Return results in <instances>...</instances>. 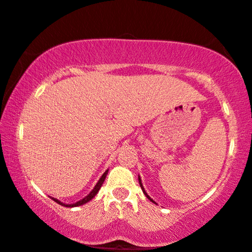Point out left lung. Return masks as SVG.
<instances>
[{
  "label": "left lung",
  "instance_id": "1",
  "mask_svg": "<svg viewBox=\"0 0 252 252\" xmlns=\"http://www.w3.org/2000/svg\"><path fill=\"white\" fill-rule=\"evenodd\" d=\"M139 183H140V186H141V189H142L143 193H145V195H146V197H147V198H148L150 201H152V202H154V204H156V202H155L154 200H153V199H152V198H150L148 194H147V192H146V190H145V188H143V185H142V182H141V178H140V176H139Z\"/></svg>",
  "mask_w": 252,
  "mask_h": 252
}]
</instances>
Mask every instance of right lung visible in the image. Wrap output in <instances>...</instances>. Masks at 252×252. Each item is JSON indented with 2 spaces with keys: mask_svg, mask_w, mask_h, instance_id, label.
<instances>
[{
  "mask_svg": "<svg viewBox=\"0 0 252 252\" xmlns=\"http://www.w3.org/2000/svg\"><path fill=\"white\" fill-rule=\"evenodd\" d=\"M107 172H109V170H106L105 172H104V174L102 175V177L99 178V181L97 182V184L94 185V188L93 189V190H91V192L89 194L87 195V197H84L83 199H81V200H78L77 202H74V204H64V202H62V201H60V200H58L57 198H52L53 199V200L55 201V202H58L59 205H61V206H64V207H77V206H81V205H84V204H87V202H89L91 199H93L94 195H96L97 193H98V191H99V189L102 188V185H103V183H104V181H105V178H106V175H107Z\"/></svg>",
  "mask_w": 252,
  "mask_h": 252,
  "instance_id": "add662e5",
  "label": "right lung"
}]
</instances>
